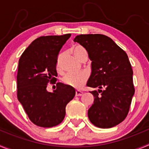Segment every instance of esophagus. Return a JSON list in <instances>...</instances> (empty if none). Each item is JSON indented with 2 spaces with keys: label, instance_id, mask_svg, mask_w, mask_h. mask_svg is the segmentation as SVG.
Instances as JSON below:
<instances>
[{
  "label": "esophagus",
  "instance_id": "obj_1",
  "mask_svg": "<svg viewBox=\"0 0 149 149\" xmlns=\"http://www.w3.org/2000/svg\"><path fill=\"white\" fill-rule=\"evenodd\" d=\"M82 95H83V92H81V91H79V90H76V92H75L76 96H81Z\"/></svg>",
  "mask_w": 149,
  "mask_h": 149
}]
</instances>
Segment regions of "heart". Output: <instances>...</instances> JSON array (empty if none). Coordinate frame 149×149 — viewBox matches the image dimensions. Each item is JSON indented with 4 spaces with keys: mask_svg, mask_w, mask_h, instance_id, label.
I'll return each instance as SVG.
<instances>
[{
    "mask_svg": "<svg viewBox=\"0 0 149 149\" xmlns=\"http://www.w3.org/2000/svg\"><path fill=\"white\" fill-rule=\"evenodd\" d=\"M71 51L73 54L74 56L79 60H82L84 57L88 56L87 51L86 48L81 45L76 44L73 45L71 48ZM63 54H60L56 58V69L58 72L62 70V59H63ZM89 78V74L86 72H77V73H67L63 76L62 78V82L70 87L75 88V89H80L82 87L84 84H86Z\"/></svg>",
    "mask_w": 149,
    "mask_h": 149,
    "instance_id": "obj_1",
    "label": "heart"
}]
</instances>
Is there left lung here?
I'll return each instance as SVG.
<instances>
[{
	"mask_svg": "<svg viewBox=\"0 0 149 149\" xmlns=\"http://www.w3.org/2000/svg\"><path fill=\"white\" fill-rule=\"evenodd\" d=\"M74 42L86 48L92 60V74L86 86L99 88L90 92L95 98L88 110L89 121L101 128L114 127L128 114L135 92L128 56L110 37L102 34H81Z\"/></svg>",
	"mask_w": 149,
	"mask_h": 149,
	"instance_id": "obj_1",
	"label": "left lung"
}]
</instances>
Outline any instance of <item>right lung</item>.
Masks as SVG:
<instances>
[{
  "instance_id": "add662e5",
  "label": "right lung",
  "mask_w": 149,
  "mask_h": 149,
  "mask_svg": "<svg viewBox=\"0 0 149 149\" xmlns=\"http://www.w3.org/2000/svg\"><path fill=\"white\" fill-rule=\"evenodd\" d=\"M70 36V33L40 36L26 48L18 61L17 98L30 120L39 127L61 123L67 104L75 95L73 88L57 82L56 78L57 55ZM48 83L56 85L53 93L46 89Z\"/></svg>"
}]
</instances>
